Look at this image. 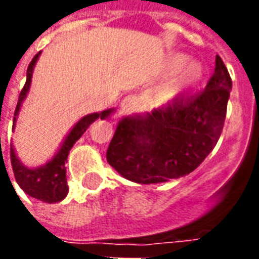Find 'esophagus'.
I'll list each match as a JSON object with an SVG mask.
<instances>
[{"label": "esophagus", "instance_id": "esophagus-1", "mask_svg": "<svg viewBox=\"0 0 259 259\" xmlns=\"http://www.w3.org/2000/svg\"><path fill=\"white\" fill-rule=\"evenodd\" d=\"M137 104H139V98H137L135 94H129V96L124 97L123 101L120 104V107H122V111H123L124 113H127L132 112L133 109H136Z\"/></svg>", "mask_w": 259, "mask_h": 259}]
</instances>
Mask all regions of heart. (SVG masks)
<instances>
[{
	"instance_id": "heart-1",
	"label": "heart",
	"mask_w": 259,
	"mask_h": 259,
	"mask_svg": "<svg viewBox=\"0 0 259 259\" xmlns=\"http://www.w3.org/2000/svg\"><path fill=\"white\" fill-rule=\"evenodd\" d=\"M186 61H187V58H186L185 55H176V57H174V58L169 61V70L170 72L179 70L183 65L186 64ZM201 77H202V66L198 62H195V61L189 62V64L185 65L183 69L180 70L179 76L170 83L166 94H168V97L178 96L183 90L189 89L191 85H194Z\"/></svg>"
}]
</instances>
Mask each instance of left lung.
I'll use <instances>...</instances> for the list:
<instances>
[{"label":"left lung","instance_id":"1","mask_svg":"<svg viewBox=\"0 0 259 259\" xmlns=\"http://www.w3.org/2000/svg\"><path fill=\"white\" fill-rule=\"evenodd\" d=\"M230 90V74L217 55L205 90L175 97L151 115L122 119L107 150L108 163L141 185L189 175L217 146Z\"/></svg>","mask_w":259,"mask_h":259}]
</instances>
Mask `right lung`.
I'll list each match as a JSON object with an SVG mask.
<instances>
[{
  "label": "right lung",
  "mask_w": 259,
  "mask_h": 259,
  "mask_svg": "<svg viewBox=\"0 0 259 259\" xmlns=\"http://www.w3.org/2000/svg\"><path fill=\"white\" fill-rule=\"evenodd\" d=\"M40 53L34 55V58L31 59V62L29 64L27 68V77H26V83L23 85V89L20 90L19 98H18V105L15 109V116L19 112V108L22 101L25 100L26 94L29 91L31 81V74H33V68L36 64L37 58H38ZM112 112L111 109H107L104 112L100 113H91L87 115L84 118H81L74 124V127L70 130V133L68 137L65 139L64 144L61 147V150L57 152V155L48 161L44 166L40 168L30 169L26 168L25 165H22L19 162V159L16 158V154L14 151V147L11 144V163H12V169H14L15 179L18 182V185L22 187V190L25 191L26 194H29L33 198L42 201V202H59L62 201L68 194V183H66V168H65V162L68 159V154L70 151V148L73 147L76 141L79 140L81 135L84 133L85 130L89 129L93 122H96L97 119H105L108 118V115ZM14 116V126L16 118ZM12 126V127H14Z\"/></svg>",
  "instance_id": "1"
}]
</instances>
